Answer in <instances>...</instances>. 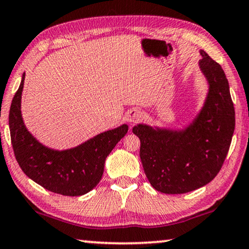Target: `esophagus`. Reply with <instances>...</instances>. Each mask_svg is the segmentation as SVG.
Masks as SVG:
<instances>
[{
    "label": "esophagus",
    "instance_id": "1",
    "mask_svg": "<svg viewBox=\"0 0 249 249\" xmlns=\"http://www.w3.org/2000/svg\"><path fill=\"white\" fill-rule=\"evenodd\" d=\"M140 119H142V112L138 109H132L129 111L128 116H127V121L129 122L130 124H137V122L140 121Z\"/></svg>",
    "mask_w": 249,
    "mask_h": 249
}]
</instances>
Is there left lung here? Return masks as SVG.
<instances>
[{
	"instance_id": "8db88e82",
	"label": "left lung",
	"mask_w": 249,
	"mask_h": 249,
	"mask_svg": "<svg viewBox=\"0 0 249 249\" xmlns=\"http://www.w3.org/2000/svg\"><path fill=\"white\" fill-rule=\"evenodd\" d=\"M200 68L209 83L204 106L184 130L137 124L140 160L149 183L166 194H182L202 187L220 171L235 130V109L220 65L204 50Z\"/></svg>"
}]
</instances>
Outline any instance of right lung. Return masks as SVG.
<instances>
[{"instance_id":"right-lung-1","label":"right lung","mask_w":249,"mask_h":249,"mask_svg":"<svg viewBox=\"0 0 249 249\" xmlns=\"http://www.w3.org/2000/svg\"><path fill=\"white\" fill-rule=\"evenodd\" d=\"M26 74L11 103L9 127L17 161L24 174L50 192L78 196L94 189L103 175L104 163L128 132L122 124L66 150L50 149L38 142L23 124L21 95Z\"/></svg>"}]
</instances>
